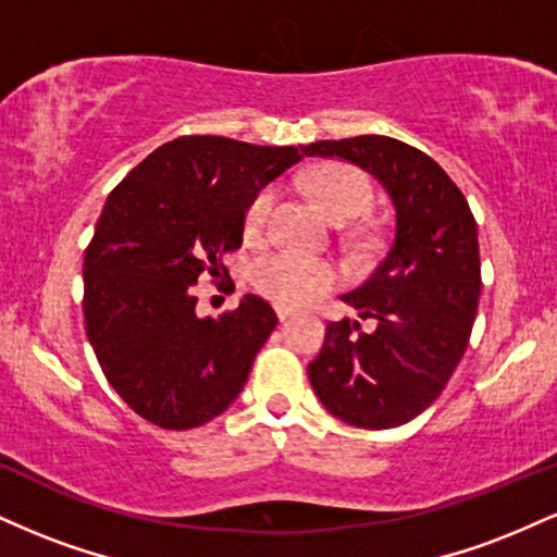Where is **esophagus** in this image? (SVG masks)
Instances as JSON below:
<instances>
[{
  "mask_svg": "<svg viewBox=\"0 0 557 557\" xmlns=\"http://www.w3.org/2000/svg\"><path fill=\"white\" fill-rule=\"evenodd\" d=\"M274 311H277V319H280V322H287V319L293 317V311H290V309H285V306H274Z\"/></svg>",
  "mask_w": 557,
  "mask_h": 557,
  "instance_id": "1",
  "label": "esophagus"
}]
</instances>
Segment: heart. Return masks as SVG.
I'll use <instances>...</instances> for the list:
<instances>
[{"instance_id":"1","label":"heart","mask_w":557,"mask_h":557,"mask_svg":"<svg viewBox=\"0 0 557 557\" xmlns=\"http://www.w3.org/2000/svg\"><path fill=\"white\" fill-rule=\"evenodd\" d=\"M309 190L314 194L324 214L335 222H350L372 201V183L361 170L348 164H324L309 177ZM274 209V188L264 185L243 212V233L248 240L264 238ZM251 283L267 298L285 306H304L322 298L341 283V270L327 259L304 257L293 251H274L253 264Z\"/></svg>"}]
</instances>
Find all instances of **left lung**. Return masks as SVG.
<instances>
[{"instance_id":"1","label":"left lung","mask_w":557,"mask_h":557,"mask_svg":"<svg viewBox=\"0 0 557 557\" xmlns=\"http://www.w3.org/2000/svg\"><path fill=\"white\" fill-rule=\"evenodd\" d=\"M300 151L372 172L395 207L387 253L367 283L341 296L376 330L330 322L309 363L311 387L345 424L400 426L437 400L469 345L482 293L476 220L447 172L403 140L356 136Z\"/></svg>"}]
</instances>
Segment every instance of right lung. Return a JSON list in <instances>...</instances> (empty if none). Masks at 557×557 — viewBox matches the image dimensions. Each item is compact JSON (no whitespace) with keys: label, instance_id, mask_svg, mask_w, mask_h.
<instances>
[{"label":"right lung","instance_id":"1","mask_svg":"<svg viewBox=\"0 0 557 557\" xmlns=\"http://www.w3.org/2000/svg\"><path fill=\"white\" fill-rule=\"evenodd\" d=\"M300 159L296 146L183 136L107 198L83 259V317L107 382L140 419L194 430L238 398L277 317L243 296L201 319L196 283L227 277L222 257L240 248L246 203Z\"/></svg>","mask_w":557,"mask_h":557}]
</instances>
